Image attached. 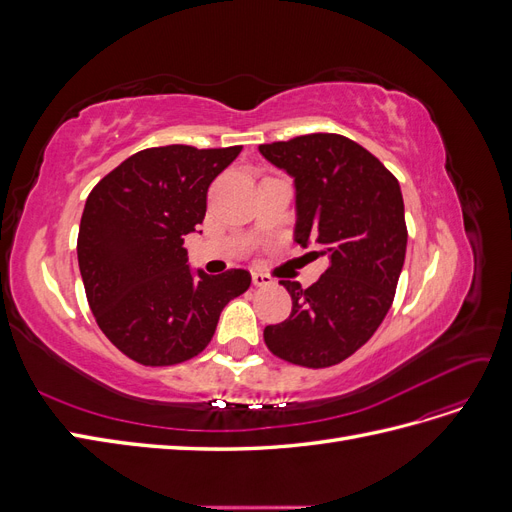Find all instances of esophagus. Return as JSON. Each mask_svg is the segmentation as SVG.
<instances>
[{
	"label": "esophagus",
	"mask_w": 512,
	"mask_h": 512,
	"mask_svg": "<svg viewBox=\"0 0 512 512\" xmlns=\"http://www.w3.org/2000/svg\"><path fill=\"white\" fill-rule=\"evenodd\" d=\"M252 282H254V286H271L273 284L271 277L267 273H260V271L252 273Z\"/></svg>",
	"instance_id": "esophagus-1"
}]
</instances>
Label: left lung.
<instances>
[{"label":"left lung","instance_id":"8db88e82","mask_svg":"<svg viewBox=\"0 0 512 512\" xmlns=\"http://www.w3.org/2000/svg\"><path fill=\"white\" fill-rule=\"evenodd\" d=\"M258 151L294 179V241L316 245L329 269L309 288L282 280L292 312L265 329L280 359L331 367L376 333L404 269L408 228L399 181L342 134H305Z\"/></svg>","mask_w":512,"mask_h":512}]
</instances>
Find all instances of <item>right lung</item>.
I'll list each match as a JSON object with an SVG mask.
<instances>
[{
  "mask_svg": "<svg viewBox=\"0 0 512 512\" xmlns=\"http://www.w3.org/2000/svg\"><path fill=\"white\" fill-rule=\"evenodd\" d=\"M241 147L143 149L111 170L83 209L79 269L98 327L132 361L177 365L203 352L222 309L252 284L245 269L192 271L183 237L207 211L211 181Z\"/></svg>",
  "mask_w": 512,
  "mask_h": 512,
  "instance_id": "add662e5",
  "label": "right lung"
}]
</instances>
